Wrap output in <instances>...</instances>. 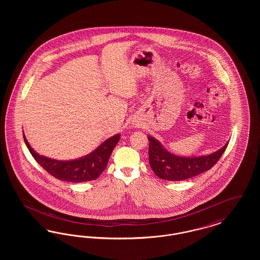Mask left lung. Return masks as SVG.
I'll return each mask as SVG.
<instances>
[{"mask_svg":"<svg viewBox=\"0 0 260 260\" xmlns=\"http://www.w3.org/2000/svg\"><path fill=\"white\" fill-rule=\"evenodd\" d=\"M149 164L155 174L165 180L180 181L210 170L222 156L228 142L222 148L203 156L183 157L171 153L153 136H148Z\"/></svg>","mask_w":260,"mask_h":260,"instance_id":"1","label":"left lung"}]
</instances>
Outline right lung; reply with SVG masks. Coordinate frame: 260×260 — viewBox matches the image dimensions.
Segmentation results:
<instances>
[{"mask_svg":"<svg viewBox=\"0 0 260 260\" xmlns=\"http://www.w3.org/2000/svg\"><path fill=\"white\" fill-rule=\"evenodd\" d=\"M120 137V134L109 137L102 142L98 148L82 158L70 161H59L40 155L30 146L23 134L27 148L29 149L31 155L38 164L44 168V170L59 180L76 183L86 182L99 178V175L105 170L113 149L119 142Z\"/></svg>","mask_w":260,"mask_h":260,"instance_id":"1","label":"right lung"}]
</instances>
